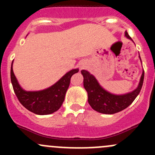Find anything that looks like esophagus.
<instances>
[{
  "label": "esophagus",
  "mask_w": 155,
  "mask_h": 155,
  "mask_svg": "<svg viewBox=\"0 0 155 155\" xmlns=\"http://www.w3.org/2000/svg\"><path fill=\"white\" fill-rule=\"evenodd\" d=\"M79 68H80V69H84L85 68V64H79Z\"/></svg>",
  "instance_id": "obj_1"
}]
</instances>
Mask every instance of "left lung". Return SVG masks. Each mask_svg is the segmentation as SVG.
Returning a JSON list of instances; mask_svg holds the SVG:
<instances>
[{
    "instance_id": "1",
    "label": "left lung",
    "mask_w": 155,
    "mask_h": 155,
    "mask_svg": "<svg viewBox=\"0 0 155 155\" xmlns=\"http://www.w3.org/2000/svg\"><path fill=\"white\" fill-rule=\"evenodd\" d=\"M124 35L133 41L127 31L124 32ZM139 57L141 61L140 56ZM81 73L84 78L83 85L87 93L88 104L94 110L108 115L121 112L129 107L140 94L144 79V71H143L137 88L124 94H114L101 86L96 78L87 70H81Z\"/></svg>"
}]
</instances>
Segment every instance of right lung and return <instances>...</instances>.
Listing matches in <instances>:
<instances>
[{
    "instance_id": "obj_1",
    "label": "right lung",
    "mask_w": 155,
    "mask_h": 155,
    "mask_svg": "<svg viewBox=\"0 0 155 155\" xmlns=\"http://www.w3.org/2000/svg\"><path fill=\"white\" fill-rule=\"evenodd\" d=\"M11 65L10 77L14 92L19 102L28 110L37 115H49L60 109L64 101L65 94L70 83V78L79 72V69H73L64 75L51 86L40 91H28L18 83Z\"/></svg>"
}]
</instances>
